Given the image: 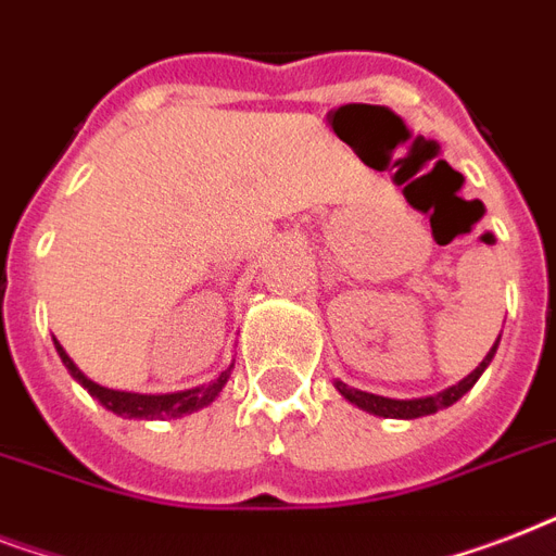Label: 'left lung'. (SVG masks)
<instances>
[{"instance_id":"left-lung-1","label":"left lung","mask_w":556,"mask_h":556,"mask_svg":"<svg viewBox=\"0 0 556 556\" xmlns=\"http://www.w3.org/2000/svg\"><path fill=\"white\" fill-rule=\"evenodd\" d=\"M496 346H500V340L493 343V349L488 352V355H484L482 364L476 366V369L470 371L465 380H458L456 387L444 389V392H439V395L413 397V401H395V397L371 395V392L352 389V387H346L343 380H338V389H340V395H346L352 404H357L361 409H366V413H371V415H383V418H421V415H432V413H439V409H444V406L456 404L458 397L465 395L467 389H473L476 380L482 378V371L488 369V364H491L493 355H496Z\"/></svg>"}]
</instances>
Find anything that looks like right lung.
<instances>
[{
  "label": "right lung",
  "instance_id": "right-lung-1",
  "mask_svg": "<svg viewBox=\"0 0 556 556\" xmlns=\"http://www.w3.org/2000/svg\"><path fill=\"white\" fill-rule=\"evenodd\" d=\"M56 352L63 357L65 369L72 371L74 378L89 389L91 397H98L106 409L124 415V418H178V415L195 413V409L207 406L210 401L222 392V387H225L227 378H230V369H233V366H227L216 380H210L207 387L187 389V392H169V395H138V392H117V389L100 387V383L86 378V375L72 364V357L65 355L60 343H56Z\"/></svg>",
  "mask_w": 556,
  "mask_h": 556
}]
</instances>
